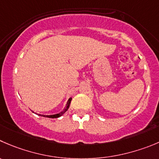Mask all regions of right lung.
I'll return each mask as SVG.
<instances>
[{
    "label": "right lung",
    "mask_w": 159,
    "mask_h": 159,
    "mask_svg": "<svg viewBox=\"0 0 159 159\" xmlns=\"http://www.w3.org/2000/svg\"><path fill=\"white\" fill-rule=\"evenodd\" d=\"M71 101H72V98H70L69 100H68L67 104H66V107L64 108V110H63V111H61V112L57 113V114H54V115H40V116H43V117H47V118H51V119H54V118H58V117H60V116H62V115L64 114V113L66 112V111H67L68 109H69V106H70Z\"/></svg>",
    "instance_id": "right-lung-1"
}]
</instances>
